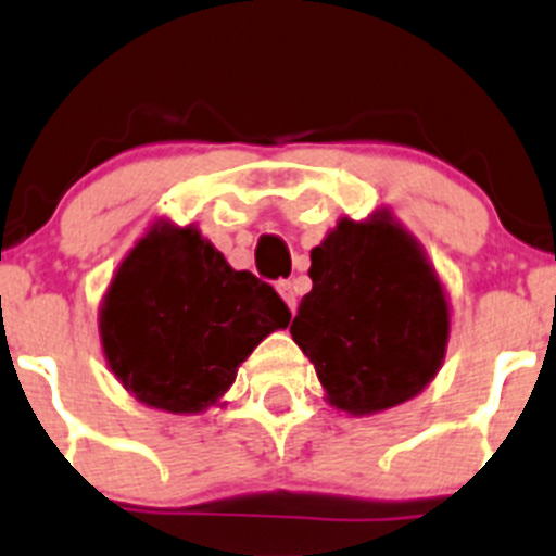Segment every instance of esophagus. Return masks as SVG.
<instances>
[{
  "label": "esophagus",
  "mask_w": 556,
  "mask_h": 556,
  "mask_svg": "<svg viewBox=\"0 0 556 556\" xmlns=\"http://www.w3.org/2000/svg\"><path fill=\"white\" fill-rule=\"evenodd\" d=\"M277 290H279V295L285 299V304L290 306V312H295V306H299V293H295V285L290 282V279H279Z\"/></svg>",
  "instance_id": "esophagus-1"
}]
</instances>
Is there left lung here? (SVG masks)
Returning <instances> with one entry per match:
<instances>
[{"label":"left lung","instance_id":"obj_1","mask_svg":"<svg viewBox=\"0 0 556 556\" xmlns=\"http://www.w3.org/2000/svg\"><path fill=\"white\" fill-rule=\"evenodd\" d=\"M309 277L290 333L333 407L377 413L438 375L448 342L445 293L418 244L391 219H342L312 250Z\"/></svg>","mask_w":556,"mask_h":556}]
</instances>
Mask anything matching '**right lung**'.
I'll return each instance as SVG.
<instances>
[{
  "instance_id": "obj_1",
  "label": "right lung",
  "mask_w": 556,
  "mask_h": 556,
  "mask_svg": "<svg viewBox=\"0 0 556 556\" xmlns=\"http://www.w3.org/2000/svg\"><path fill=\"white\" fill-rule=\"evenodd\" d=\"M290 323L277 290L233 271L195 228H154L124 257L100 315L105 358L149 407L201 413L263 337Z\"/></svg>"
}]
</instances>
